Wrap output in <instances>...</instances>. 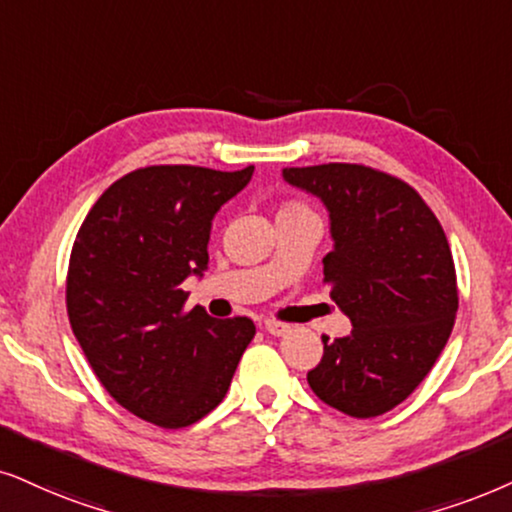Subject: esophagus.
Masks as SVG:
<instances>
[{
    "mask_svg": "<svg viewBox=\"0 0 512 512\" xmlns=\"http://www.w3.org/2000/svg\"><path fill=\"white\" fill-rule=\"evenodd\" d=\"M264 331L269 335H286L290 331L288 323L283 321H276V319H264Z\"/></svg>",
    "mask_w": 512,
    "mask_h": 512,
    "instance_id": "34e87169",
    "label": "esophagus"
}]
</instances>
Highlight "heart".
<instances>
[{
    "mask_svg": "<svg viewBox=\"0 0 512 512\" xmlns=\"http://www.w3.org/2000/svg\"><path fill=\"white\" fill-rule=\"evenodd\" d=\"M302 210H307L302 203H295V200H286V203L278 205V217H281V215H293V212H302Z\"/></svg>",
    "mask_w": 512,
    "mask_h": 512,
    "instance_id": "heart-1",
    "label": "heart"
}]
</instances>
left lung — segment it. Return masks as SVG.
Here are the masks:
<instances>
[{"label": "left lung", "instance_id": "obj_1", "mask_svg": "<svg viewBox=\"0 0 512 512\" xmlns=\"http://www.w3.org/2000/svg\"><path fill=\"white\" fill-rule=\"evenodd\" d=\"M283 177L331 212L323 283L352 321L345 338L323 335L307 383L347 416H383L423 383L454 328L456 267L442 224L413 186L375 167H286Z\"/></svg>", "mask_w": 512, "mask_h": 512}]
</instances>
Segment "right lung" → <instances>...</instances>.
<instances>
[{"instance_id":"1","label":"right lung","mask_w":512,"mask_h":512,"mask_svg":"<svg viewBox=\"0 0 512 512\" xmlns=\"http://www.w3.org/2000/svg\"><path fill=\"white\" fill-rule=\"evenodd\" d=\"M255 167L219 172L151 165L113 181L84 217L70 252V328L99 383L122 409L179 430L215 409L245 347L248 316L186 312L181 281L208 269L215 212Z\"/></svg>"}]
</instances>
